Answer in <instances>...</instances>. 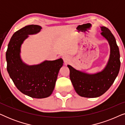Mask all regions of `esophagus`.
<instances>
[{
  "mask_svg": "<svg viewBox=\"0 0 125 125\" xmlns=\"http://www.w3.org/2000/svg\"><path fill=\"white\" fill-rule=\"evenodd\" d=\"M62 59L63 60H64V62L65 64H67V63L69 62V57H68V56H66V55H64L62 56Z\"/></svg>",
  "mask_w": 125,
  "mask_h": 125,
  "instance_id": "1",
  "label": "esophagus"
}]
</instances>
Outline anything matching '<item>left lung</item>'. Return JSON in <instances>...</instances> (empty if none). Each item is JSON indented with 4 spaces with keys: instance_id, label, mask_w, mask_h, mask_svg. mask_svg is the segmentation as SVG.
I'll return each mask as SVG.
<instances>
[{
    "instance_id": "obj_1",
    "label": "left lung",
    "mask_w": 125,
    "mask_h": 125,
    "mask_svg": "<svg viewBox=\"0 0 125 125\" xmlns=\"http://www.w3.org/2000/svg\"><path fill=\"white\" fill-rule=\"evenodd\" d=\"M101 35L107 39L110 47V59L105 69L96 74H89L68 65L73 86L81 97L95 98L105 93L113 83L120 69V54L115 37L106 27H101Z\"/></svg>"
}]
</instances>
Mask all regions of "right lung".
<instances>
[{
  "instance_id": "obj_1",
  "label": "right lung",
  "mask_w": 125,
  "mask_h": 125,
  "mask_svg": "<svg viewBox=\"0 0 125 125\" xmlns=\"http://www.w3.org/2000/svg\"><path fill=\"white\" fill-rule=\"evenodd\" d=\"M41 29L40 25H29L15 32L8 43L6 54L7 69L15 86L21 93L36 98L50 96L63 65L62 59L45 61L31 66L22 62L20 57L21 44L28 35L38 33Z\"/></svg>"
}]
</instances>
